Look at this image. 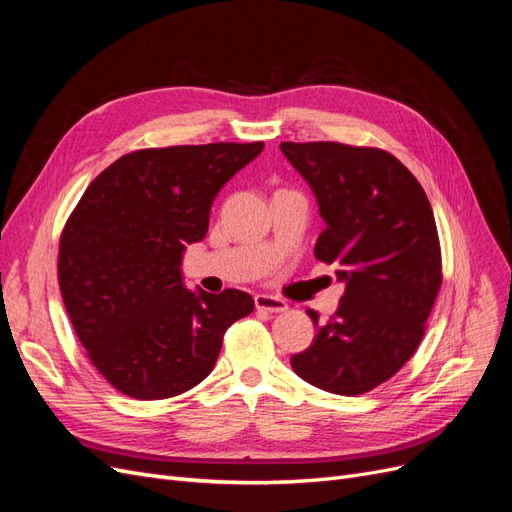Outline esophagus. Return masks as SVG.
Wrapping results in <instances>:
<instances>
[{
  "label": "esophagus",
  "instance_id": "1",
  "mask_svg": "<svg viewBox=\"0 0 512 512\" xmlns=\"http://www.w3.org/2000/svg\"><path fill=\"white\" fill-rule=\"evenodd\" d=\"M254 305L256 309H262V312H269V314H280L288 309L286 301L273 297V294H256Z\"/></svg>",
  "mask_w": 512,
  "mask_h": 512
}]
</instances>
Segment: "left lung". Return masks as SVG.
Here are the masks:
<instances>
[{
    "label": "left lung",
    "mask_w": 512,
    "mask_h": 512,
    "mask_svg": "<svg viewBox=\"0 0 512 512\" xmlns=\"http://www.w3.org/2000/svg\"><path fill=\"white\" fill-rule=\"evenodd\" d=\"M312 188L324 230L318 260L337 265L346 292L294 374L322 391L361 395L414 354L442 284L438 228L421 183L389 151L342 143H282Z\"/></svg>",
    "instance_id": "obj_1"
}]
</instances>
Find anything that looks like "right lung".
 Masks as SVG:
<instances>
[{"label":"right lung","mask_w":512,"mask_h":512,"mask_svg":"<svg viewBox=\"0 0 512 512\" xmlns=\"http://www.w3.org/2000/svg\"><path fill=\"white\" fill-rule=\"evenodd\" d=\"M265 143L141 149L89 183L59 241V288L91 363L117 391L166 399L203 382L254 299L190 290L183 252L215 196Z\"/></svg>","instance_id":"add662e5"}]
</instances>
